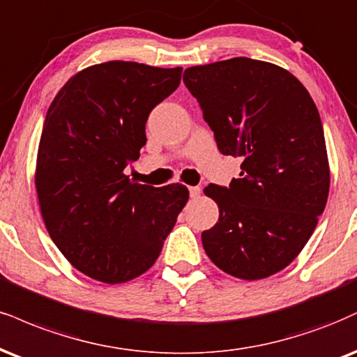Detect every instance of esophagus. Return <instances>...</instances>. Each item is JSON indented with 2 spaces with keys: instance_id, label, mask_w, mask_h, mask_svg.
<instances>
[{
  "instance_id": "esophagus-1",
  "label": "esophagus",
  "mask_w": 357,
  "mask_h": 357,
  "mask_svg": "<svg viewBox=\"0 0 357 357\" xmlns=\"http://www.w3.org/2000/svg\"><path fill=\"white\" fill-rule=\"evenodd\" d=\"M201 195V188L199 186H191L190 188V196L191 197H197Z\"/></svg>"
}]
</instances>
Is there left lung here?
I'll return each mask as SVG.
<instances>
[{
    "mask_svg": "<svg viewBox=\"0 0 357 357\" xmlns=\"http://www.w3.org/2000/svg\"><path fill=\"white\" fill-rule=\"evenodd\" d=\"M218 148L241 158L229 188L209 184L220 220L201 239L221 271L244 281L289 266L314 233L329 195V161L319 113L284 68L231 58L184 71Z\"/></svg>",
    "mask_w": 357,
    "mask_h": 357,
    "instance_id": "obj_1",
    "label": "left lung"
}]
</instances>
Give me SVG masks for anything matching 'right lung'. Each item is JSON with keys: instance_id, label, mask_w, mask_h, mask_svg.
I'll list each match as a JSON object with an SVG mask.
<instances>
[{"instance_id": "obj_1", "label": "right lung", "mask_w": 357, "mask_h": 357, "mask_svg": "<svg viewBox=\"0 0 357 357\" xmlns=\"http://www.w3.org/2000/svg\"><path fill=\"white\" fill-rule=\"evenodd\" d=\"M183 68L108 61L64 83L46 113L34 186L46 229L86 276L121 284L148 271L190 199L184 184L131 181L151 109Z\"/></svg>"}]
</instances>
